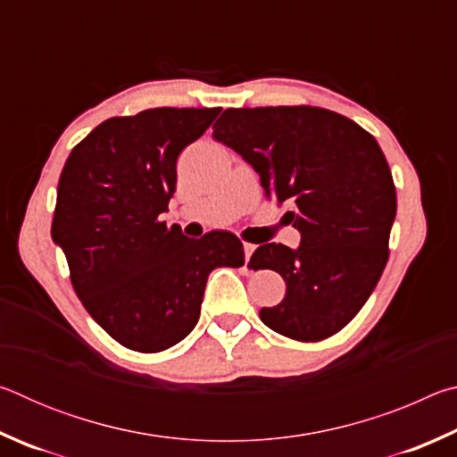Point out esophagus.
Wrapping results in <instances>:
<instances>
[{"instance_id":"1","label":"esophagus","mask_w":457,"mask_h":457,"mask_svg":"<svg viewBox=\"0 0 457 457\" xmlns=\"http://www.w3.org/2000/svg\"><path fill=\"white\" fill-rule=\"evenodd\" d=\"M253 250H256V245H253V244H244V253H245V262L252 258V253H253Z\"/></svg>"}]
</instances>
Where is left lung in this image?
I'll list each match as a JSON object with an SVG mask.
<instances>
[{"instance_id":"1","label":"left lung","mask_w":457,"mask_h":457,"mask_svg":"<svg viewBox=\"0 0 457 457\" xmlns=\"http://www.w3.org/2000/svg\"><path fill=\"white\" fill-rule=\"evenodd\" d=\"M213 138L253 167L268 199L294 207L286 215L300 231L298 250L264 244L250 260L286 282L262 322L300 343L337 335L389 260L397 195L381 146L354 120L306 104L228 108Z\"/></svg>"}]
</instances>
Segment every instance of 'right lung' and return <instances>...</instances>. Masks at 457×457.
<instances>
[{"label": "right lung", "mask_w": 457, "mask_h": 457, "mask_svg": "<svg viewBox=\"0 0 457 457\" xmlns=\"http://www.w3.org/2000/svg\"><path fill=\"white\" fill-rule=\"evenodd\" d=\"M221 108H149L112 117L74 146L58 181L52 239L74 292L117 343L161 353L195 328L207 276L244 266L234 234L201 239L159 215L175 193L177 157Z\"/></svg>", "instance_id": "obj_1"}]
</instances>
